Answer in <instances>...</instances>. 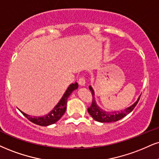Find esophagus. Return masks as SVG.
<instances>
[{
  "label": "esophagus",
  "mask_w": 159,
  "mask_h": 159,
  "mask_svg": "<svg viewBox=\"0 0 159 159\" xmlns=\"http://www.w3.org/2000/svg\"><path fill=\"white\" fill-rule=\"evenodd\" d=\"M85 79L84 78V77H81L78 79V84H79L80 86H84L85 85Z\"/></svg>",
  "instance_id": "esophagus-1"
}]
</instances>
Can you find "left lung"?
I'll return each instance as SVG.
<instances>
[{
  "instance_id": "1",
  "label": "left lung",
  "mask_w": 159,
  "mask_h": 159,
  "mask_svg": "<svg viewBox=\"0 0 159 159\" xmlns=\"http://www.w3.org/2000/svg\"><path fill=\"white\" fill-rule=\"evenodd\" d=\"M89 90L92 92V95H93V101H92L91 106L87 109L88 112L93 117L95 121L101 122V123H110V122L117 121L118 120L121 119L125 117L127 114L131 112L133 109L135 107L138 102H139L140 96L139 97L138 100L133 105H131L129 107L126 108L125 110L121 111H113V112H106L103 110L97 105L96 101L95 100V93L93 90V87L91 86L89 87Z\"/></svg>"
}]
</instances>
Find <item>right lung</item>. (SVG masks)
Returning a JSON list of instances; mask_svg holds the SVG:
<instances>
[{
  "instance_id": "right-lung-1",
  "label": "right lung",
  "mask_w": 159,
  "mask_h": 159,
  "mask_svg": "<svg viewBox=\"0 0 159 159\" xmlns=\"http://www.w3.org/2000/svg\"><path fill=\"white\" fill-rule=\"evenodd\" d=\"M78 87V84L77 82L75 83L72 84L69 86L66 92L64 93V95L62 96V98L60 100V101L57 104L56 106L53 108V110L51 111L50 112H49L48 114L46 115V116H43V117H35V116H30V115H27L24 112H23L22 111L21 113L26 118H28L30 121L32 123L37 124V125L43 126V127H46V126L51 125L56 123L60 118L62 117L63 115L64 114V112H66V102H67V99L70 96V94L73 92L75 89H76Z\"/></svg>"
}]
</instances>
